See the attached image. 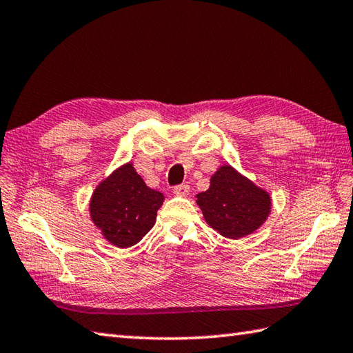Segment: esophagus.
Returning a JSON list of instances; mask_svg holds the SVG:
<instances>
[{"label": "esophagus", "mask_w": 353, "mask_h": 353, "mask_svg": "<svg viewBox=\"0 0 353 353\" xmlns=\"http://www.w3.org/2000/svg\"><path fill=\"white\" fill-rule=\"evenodd\" d=\"M174 194L176 196H179V197H186L190 194V186L188 185H177V186H174Z\"/></svg>", "instance_id": "obj_1"}]
</instances>
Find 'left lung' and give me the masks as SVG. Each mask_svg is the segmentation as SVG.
Masks as SVG:
<instances>
[{"label": "left lung", "mask_w": 353, "mask_h": 353, "mask_svg": "<svg viewBox=\"0 0 353 353\" xmlns=\"http://www.w3.org/2000/svg\"><path fill=\"white\" fill-rule=\"evenodd\" d=\"M197 205L209 226L223 236L238 239L264 224L272 199L230 165H223L211 177L209 190L197 194Z\"/></svg>", "instance_id": "1"}]
</instances>
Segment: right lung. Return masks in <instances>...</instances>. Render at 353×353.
I'll use <instances>...</instances> for the list:
<instances>
[{
	"label": "right lung",
	"instance_id": "right-lung-1",
	"mask_svg": "<svg viewBox=\"0 0 353 353\" xmlns=\"http://www.w3.org/2000/svg\"><path fill=\"white\" fill-rule=\"evenodd\" d=\"M163 194L148 188L129 162L97 186L89 211L97 228L110 244L134 245L154 226Z\"/></svg>",
	"mask_w": 353,
	"mask_h": 353
}]
</instances>
